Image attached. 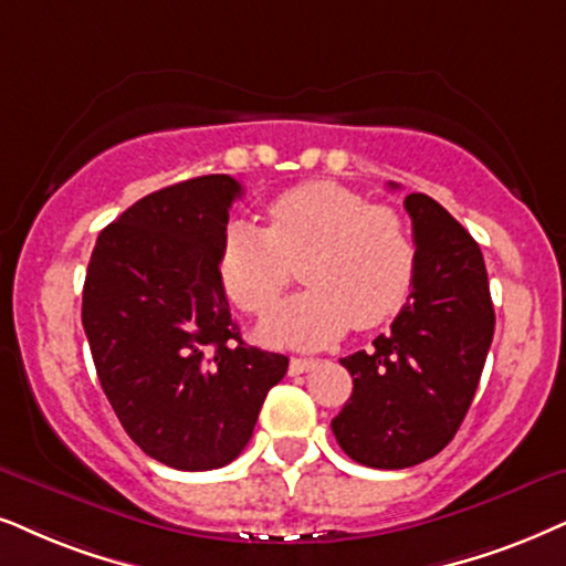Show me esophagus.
<instances>
[{
  "label": "esophagus",
  "instance_id": "34e87169",
  "mask_svg": "<svg viewBox=\"0 0 566 566\" xmlns=\"http://www.w3.org/2000/svg\"><path fill=\"white\" fill-rule=\"evenodd\" d=\"M318 360H313V357H292L290 360V376H300V374H307L311 368H316Z\"/></svg>",
  "mask_w": 566,
  "mask_h": 566
}]
</instances>
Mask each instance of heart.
<instances>
[{"mask_svg": "<svg viewBox=\"0 0 566 566\" xmlns=\"http://www.w3.org/2000/svg\"><path fill=\"white\" fill-rule=\"evenodd\" d=\"M269 230L230 221L219 248L227 295L245 313H266L303 259L307 287L261 324L271 345L313 349L349 326L374 328L395 318L412 292L418 250L407 221L389 206H370L339 182H303L266 206Z\"/></svg>", "mask_w": 566, "mask_h": 566, "instance_id": "b5f03b06", "label": "heart"}]
</instances>
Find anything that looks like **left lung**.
<instances>
[{
	"instance_id": "obj_1",
	"label": "left lung",
	"mask_w": 566,
	"mask_h": 566,
	"mask_svg": "<svg viewBox=\"0 0 566 566\" xmlns=\"http://www.w3.org/2000/svg\"><path fill=\"white\" fill-rule=\"evenodd\" d=\"M405 209L418 250L410 300L368 353L342 357L353 397L332 420L345 454L378 470L412 468L454 439L496 324L483 253L470 232L423 192H410Z\"/></svg>"
}]
</instances>
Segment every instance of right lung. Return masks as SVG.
Returning <instances> with one entry per match:
<instances>
[{"label":"right lung","instance_id":"1","mask_svg":"<svg viewBox=\"0 0 566 566\" xmlns=\"http://www.w3.org/2000/svg\"><path fill=\"white\" fill-rule=\"evenodd\" d=\"M242 185L185 180L104 227L83 287L93 366L127 436L175 470L230 464L290 357L242 342L219 248Z\"/></svg>","mask_w":566,"mask_h":566}]
</instances>
